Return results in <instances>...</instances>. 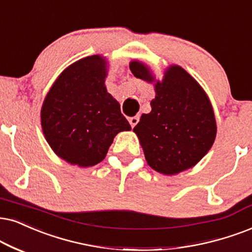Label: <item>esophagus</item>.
Wrapping results in <instances>:
<instances>
[{
    "label": "esophagus",
    "instance_id": "esophagus-1",
    "mask_svg": "<svg viewBox=\"0 0 252 252\" xmlns=\"http://www.w3.org/2000/svg\"><path fill=\"white\" fill-rule=\"evenodd\" d=\"M138 121H139V116L138 115H136V116H132V117H129V123H130V126H135L137 123H138Z\"/></svg>",
    "mask_w": 252,
    "mask_h": 252
}]
</instances>
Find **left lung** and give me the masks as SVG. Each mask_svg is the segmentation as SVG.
Wrapping results in <instances>:
<instances>
[{"instance_id": "8db88e82", "label": "left lung", "mask_w": 252, "mask_h": 252, "mask_svg": "<svg viewBox=\"0 0 252 252\" xmlns=\"http://www.w3.org/2000/svg\"><path fill=\"white\" fill-rule=\"evenodd\" d=\"M136 78L154 82L145 63H130ZM151 111L133 128L148 164L159 173L173 176L193 167L209 151L216 137L211 101L192 75L178 65L165 71L155 84Z\"/></svg>"}]
</instances>
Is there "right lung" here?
<instances>
[{"label":"right lung","mask_w":252,"mask_h":252,"mask_svg":"<svg viewBox=\"0 0 252 252\" xmlns=\"http://www.w3.org/2000/svg\"><path fill=\"white\" fill-rule=\"evenodd\" d=\"M107 63L101 56L82 58L63 71L47 93L41 128L57 156L80 167L106 157L114 137L131 126L120 103L107 92Z\"/></svg>","instance_id":"right-lung-1"}]
</instances>
